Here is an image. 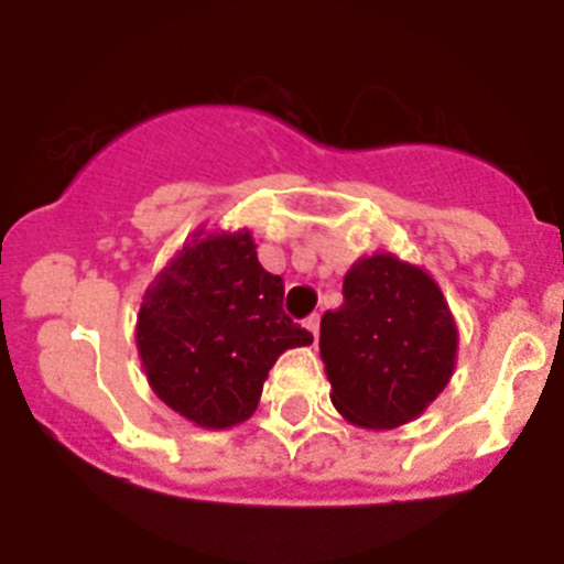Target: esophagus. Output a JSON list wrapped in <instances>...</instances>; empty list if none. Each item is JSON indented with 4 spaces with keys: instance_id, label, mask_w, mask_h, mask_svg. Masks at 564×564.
<instances>
[{
    "instance_id": "obj_1",
    "label": "esophagus",
    "mask_w": 564,
    "mask_h": 564,
    "mask_svg": "<svg viewBox=\"0 0 564 564\" xmlns=\"http://www.w3.org/2000/svg\"><path fill=\"white\" fill-rule=\"evenodd\" d=\"M318 322H322V316H318V313H313V316L307 318V330L313 333V338H316V341H318Z\"/></svg>"
}]
</instances>
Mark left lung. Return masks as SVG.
Masks as SVG:
<instances>
[{"label":"left lung","instance_id":"left-lung-1","mask_svg":"<svg viewBox=\"0 0 564 564\" xmlns=\"http://www.w3.org/2000/svg\"><path fill=\"white\" fill-rule=\"evenodd\" d=\"M341 291L318 336L333 406L372 432L415 421L455 372L449 302L430 273L390 251L352 262Z\"/></svg>","mask_w":564,"mask_h":564}]
</instances>
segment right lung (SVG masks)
Here are the masks:
<instances>
[{"mask_svg":"<svg viewBox=\"0 0 564 564\" xmlns=\"http://www.w3.org/2000/svg\"><path fill=\"white\" fill-rule=\"evenodd\" d=\"M282 296L248 228H197L147 288L134 325L154 395L203 430L248 421L276 358L313 341L285 316Z\"/></svg>","mask_w":564,"mask_h":564,"instance_id":"1","label":"right lung"}]
</instances>
